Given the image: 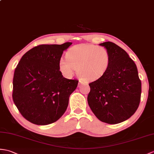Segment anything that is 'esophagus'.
I'll return each instance as SVG.
<instances>
[{
  "label": "esophagus",
  "mask_w": 154,
  "mask_h": 154,
  "mask_svg": "<svg viewBox=\"0 0 154 154\" xmlns=\"http://www.w3.org/2000/svg\"><path fill=\"white\" fill-rule=\"evenodd\" d=\"M81 84H83V83H81V81H79V84H78V87H81Z\"/></svg>",
  "instance_id": "1"
}]
</instances>
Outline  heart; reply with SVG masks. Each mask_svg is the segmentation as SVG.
<instances>
[{
	"mask_svg": "<svg viewBox=\"0 0 154 154\" xmlns=\"http://www.w3.org/2000/svg\"><path fill=\"white\" fill-rule=\"evenodd\" d=\"M111 61L108 50L94 45L81 44L71 47L66 58L59 60V69L64 76L70 78L75 68L77 74L87 82L101 78L108 71Z\"/></svg>",
	"mask_w": 154,
	"mask_h": 154,
	"instance_id": "b5f03b06",
	"label": "heart"
}]
</instances>
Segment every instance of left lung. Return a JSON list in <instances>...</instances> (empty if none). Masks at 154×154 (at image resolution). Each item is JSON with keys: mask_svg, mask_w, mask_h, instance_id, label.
<instances>
[{"mask_svg": "<svg viewBox=\"0 0 154 154\" xmlns=\"http://www.w3.org/2000/svg\"><path fill=\"white\" fill-rule=\"evenodd\" d=\"M108 50L111 61L103 75L92 82L88 103L98 119L108 124L128 119L138 109L141 96V81L134 61L112 42L100 44Z\"/></svg>", "mask_w": 154, "mask_h": 154, "instance_id": "obj_1", "label": "left lung"}]
</instances>
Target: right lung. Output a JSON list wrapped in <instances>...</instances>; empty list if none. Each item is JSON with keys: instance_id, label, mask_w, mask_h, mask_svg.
<instances>
[{"instance_id": "right-lung-1", "label": "right lung", "mask_w": 154, "mask_h": 154, "mask_svg": "<svg viewBox=\"0 0 154 154\" xmlns=\"http://www.w3.org/2000/svg\"><path fill=\"white\" fill-rule=\"evenodd\" d=\"M71 44L35 46L21 57L16 67L13 101L29 122L46 125L56 122L65 113L79 81L63 77L58 63Z\"/></svg>"}]
</instances>
